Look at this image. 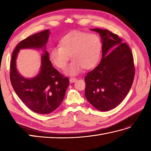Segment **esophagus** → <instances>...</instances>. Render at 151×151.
I'll return each instance as SVG.
<instances>
[{"mask_svg": "<svg viewBox=\"0 0 151 151\" xmlns=\"http://www.w3.org/2000/svg\"><path fill=\"white\" fill-rule=\"evenodd\" d=\"M76 80H77V78H70L69 79V81H70V83H73V82H76Z\"/></svg>", "mask_w": 151, "mask_h": 151, "instance_id": "34e87169", "label": "esophagus"}]
</instances>
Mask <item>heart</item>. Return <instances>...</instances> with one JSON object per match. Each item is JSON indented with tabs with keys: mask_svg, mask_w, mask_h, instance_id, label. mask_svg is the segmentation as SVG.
Segmentation results:
<instances>
[{
	"mask_svg": "<svg viewBox=\"0 0 151 151\" xmlns=\"http://www.w3.org/2000/svg\"><path fill=\"white\" fill-rule=\"evenodd\" d=\"M102 48V41L97 34L73 31L60 40L59 46L51 48L49 58L57 68L64 69L71 56L73 60L67 67L65 73L75 76L81 73L83 68L91 69L97 65Z\"/></svg>",
	"mask_w": 151,
	"mask_h": 151,
	"instance_id": "b5f03b06",
	"label": "heart"
}]
</instances>
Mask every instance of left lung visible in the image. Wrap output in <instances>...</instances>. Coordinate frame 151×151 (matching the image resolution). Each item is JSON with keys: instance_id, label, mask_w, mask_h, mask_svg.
I'll list each match as a JSON object with an SVG mask.
<instances>
[{"instance_id": "1", "label": "left lung", "mask_w": 151, "mask_h": 151, "mask_svg": "<svg viewBox=\"0 0 151 151\" xmlns=\"http://www.w3.org/2000/svg\"><path fill=\"white\" fill-rule=\"evenodd\" d=\"M91 30L101 37L102 57L86 76L85 96L96 109L108 111L123 101L132 87L135 75L133 54L117 34L100 28Z\"/></svg>"}]
</instances>
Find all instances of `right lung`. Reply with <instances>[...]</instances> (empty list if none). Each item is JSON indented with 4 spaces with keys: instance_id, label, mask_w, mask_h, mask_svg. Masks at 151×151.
Instances as JSON below:
<instances>
[{
    "instance_id": "add662e5",
    "label": "right lung",
    "mask_w": 151,
    "mask_h": 151,
    "mask_svg": "<svg viewBox=\"0 0 151 151\" xmlns=\"http://www.w3.org/2000/svg\"><path fill=\"white\" fill-rule=\"evenodd\" d=\"M49 34V30H45L20 41L13 52L10 63L9 78L16 94L28 108L40 114H48L55 110L63 101L69 85V78L53 67L45 50ZM27 47H43L45 52L42 57L40 73L31 79L19 75L15 64L18 50Z\"/></svg>"
}]
</instances>
